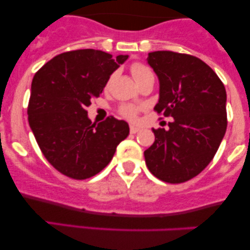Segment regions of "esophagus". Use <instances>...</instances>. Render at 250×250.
Listing matches in <instances>:
<instances>
[{"instance_id":"obj_1","label":"esophagus","mask_w":250,"mask_h":250,"mask_svg":"<svg viewBox=\"0 0 250 250\" xmlns=\"http://www.w3.org/2000/svg\"><path fill=\"white\" fill-rule=\"evenodd\" d=\"M140 131V128L136 127V125H130V133L131 134H136Z\"/></svg>"}]
</instances>
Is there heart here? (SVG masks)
I'll use <instances>...</instances> for the list:
<instances>
[{"label": "heart", "mask_w": 250, "mask_h": 250, "mask_svg": "<svg viewBox=\"0 0 250 250\" xmlns=\"http://www.w3.org/2000/svg\"><path fill=\"white\" fill-rule=\"evenodd\" d=\"M131 75H133L134 80L136 83L143 81V80L148 79V77H154L153 71L150 70V68H148L147 65L142 64V63H134L130 68ZM140 108L133 104H125L122 105L120 109V113L122 116H125L128 120H134L136 117L137 113H139Z\"/></svg>", "instance_id": "heart-1"}]
</instances>
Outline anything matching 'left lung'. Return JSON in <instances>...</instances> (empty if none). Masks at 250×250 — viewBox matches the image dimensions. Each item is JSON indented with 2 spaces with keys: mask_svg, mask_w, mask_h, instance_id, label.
<instances>
[{
  "mask_svg": "<svg viewBox=\"0 0 250 250\" xmlns=\"http://www.w3.org/2000/svg\"><path fill=\"white\" fill-rule=\"evenodd\" d=\"M147 62L160 82L155 110L173 121L168 130L153 129L146 165L161 181L186 182L210 163L225 136V85L208 64L187 54L153 51Z\"/></svg>",
  "mask_w": 250,
  "mask_h": 250,
  "instance_id": "8db88e82",
  "label": "left lung"
}]
</instances>
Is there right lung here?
Listing matches in <instances>:
<instances>
[{
	"label": "right lung",
	"instance_id": "add662e5",
	"mask_svg": "<svg viewBox=\"0 0 250 250\" xmlns=\"http://www.w3.org/2000/svg\"><path fill=\"white\" fill-rule=\"evenodd\" d=\"M127 59H113L102 50L68 51L51 59L34 76L28 121L45 159L65 176L84 180L100 173L128 136L125 121L110 116L96 125L87 111Z\"/></svg>",
	"mask_w": 250,
	"mask_h": 250
}]
</instances>
